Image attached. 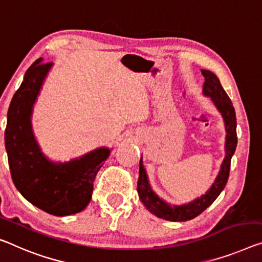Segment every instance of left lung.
I'll return each mask as SVG.
<instances>
[{"instance_id":"1","label":"left lung","mask_w":262,"mask_h":262,"mask_svg":"<svg viewBox=\"0 0 262 262\" xmlns=\"http://www.w3.org/2000/svg\"><path fill=\"white\" fill-rule=\"evenodd\" d=\"M201 74L205 77L203 94L207 97H211L212 102L218 108L223 116L226 128V143H225V158L221 164L219 174L216 177L214 183L212 184L205 194L200 198H196L191 203L184 205H170L166 201L160 199L156 193L152 191L148 183V178L143 165V157L139 162V178L137 184V191L140 201L144 206L147 208L148 212L155 214L158 218L170 221H187L195 216H198L201 212H204L210 205L214 201L218 195L226 186V183L229 176V168H231V159L234 155L238 137H236V118L235 111L233 107L231 99L221 86L220 80L210 70L201 69Z\"/></svg>"}]
</instances>
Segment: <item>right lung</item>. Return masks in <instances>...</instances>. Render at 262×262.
<instances>
[{"mask_svg": "<svg viewBox=\"0 0 262 262\" xmlns=\"http://www.w3.org/2000/svg\"><path fill=\"white\" fill-rule=\"evenodd\" d=\"M52 63L39 58L24 75L8 110L5 143L13 183L29 203L56 216L83 211L89 205L94 180L110 156L98 147L68 163H55L41 152L36 142L31 114Z\"/></svg>", "mask_w": 262, "mask_h": 262, "instance_id": "add662e5", "label": "right lung"}]
</instances>
